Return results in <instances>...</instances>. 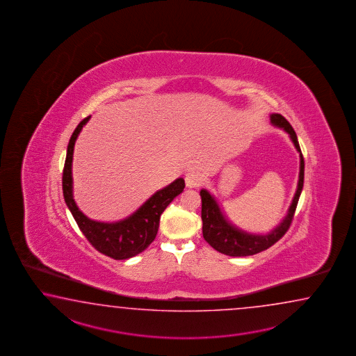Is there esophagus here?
Wrapping results in <instances>:
<instances>
[{
  "label": "esophagus",
  "instance_id": "1",
  "mask_svg": "<svg viewBox=\"0 0 356 356\" xmlns=\"http://www.w3.org/2000/svg\"><path fill=\"white\" fill-rule=\"evenodd\" d=\"M184 181H186V186L188 188H197V187H200L202 184L204 178L196 170H191V172H187L186 175H184Z\"/></svg>",
  "mask_w": 356,
  "mask_h": 356
}]
</instances>
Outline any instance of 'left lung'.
<instances>
[{"label": "left lung", "instance_id": "obj_1", "mask_svg": "<svg viewBox=\"0 0 356 356\" xmlns=\"http://www.w3.org/2000/svg\"><path fill=\"white\" fill-rule=\"evenodd\" d=\"M271 123L273 126H277L288 132L291 141L296 145V150L300 154V170H299V181H298L296 196L289 207L288 215L281 221L280 225H277L273 232L265 235L250 234L247 232H243L241 229L232 225L225 219V216L220 210L219 204L206 189H201L200 192L201 200H202L201 218H202V234H204V241L209 243L213 250L230 257L253 256L256 253L270 248L277 241H280L291 225V221L296 213V204L302 193V184H304V158L298 143L296 131L291 127L288 120L281 114H271Z\"/></svg>", "mask_w": 356, "mask_h": 356}]
</instances>
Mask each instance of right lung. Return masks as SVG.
Here are the masks:
<instances>
[{
	"instance_id": "1",
	"label": "right lung",
	"mask_w": 356,
	"mask_h": 356,
	"mask_svg": "<svg viewBox=\"0 0 356 356\" xmlns=\"http://www.w3.org/2000/svg\"><path fill=\"white\" fill-rule=\"evenodd\" d=\"M90 120V115L83 118L76 127L70 138L67 154L65 160L62 189L65 202L76 220L80 230L91 245L113 259H127L135 257L146 250L155 239L159 229L161 213L175 197L183 192L184 179L178 178L165 188L154 193L136 212L117 222H100L89 219L79 210L72 197V155L74 146L80 131Z\"/></svg>"
}]
</instances>
